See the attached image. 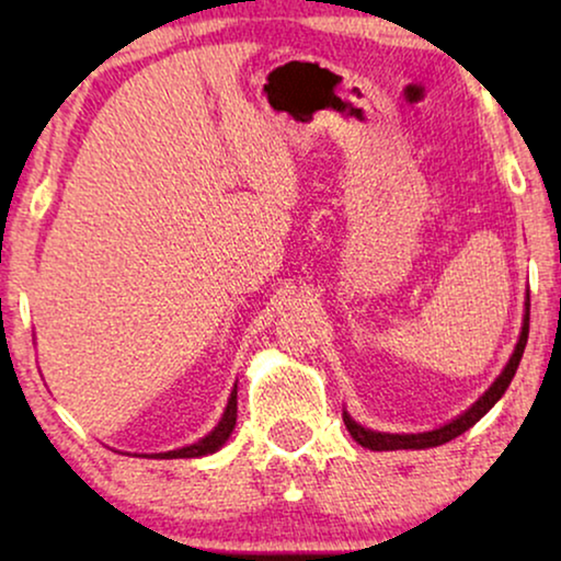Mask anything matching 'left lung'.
Returning <instances> with one entry per match:
<instances>
[{
  "instance_id": "8db88e82",
  "label": "left lung",
  "mask_w": 561,
  "mask_h": 561,
  "mask_svg": "<svg viewBox=\"0 0 561 561\" xmlns=\"http://www.w3.org/2000/svg\"><path fill=\"white\" fill-rule=\"evenodd\" d=\"M526 311H524V324H520V334H518V342L516 347H513V355L508 363H505L503 373L497 375L493 380V386H490L485 393H482L478 401H474L470 409L459 413L457 419L447 421V424L439 426V428H432V432H419V434H390V432H375V428H365L363 424H357L355 419L350 416L347 411H344V426H347V432L352 434V439L357 444H363L365 449H373V451H393V449H428V447H439V444H447L455 439V436L465 434L467 428H472L478 421L485 416V413L493 409V405L501 401L505 390H508L513 375L518 370V363L520 357H524V350H526V342H528V294H526Z\"/></svg>"
}]
</instances>
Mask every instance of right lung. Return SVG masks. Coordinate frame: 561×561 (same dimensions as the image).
<instances>
[{
  "label": "right lung",
  "instance_id": "add662e5",
  "mask_svg": "<svg viewBox=\"0 0 561 561\" xmlns=\"http://www.w3.org/2000/svg\"><path fill=\"white\" fill-rule=\"evenodd\" d=\"M237 424V386L232 388V393H229V401H227V409L221 413L219 424L211 428L209 434L204 436V439H198L194 444H186V447L181 449H171V451H158V455H135V457H160V459H188V457H206V455H214V451H219L225 447V442L229 439V434H232V428Z\"/></svg>",
  "mask_w": 561,
  "mask_h": 561
}]
</instances>
